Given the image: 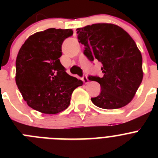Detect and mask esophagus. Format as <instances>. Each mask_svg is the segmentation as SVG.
I'll list each match as a JSON object with an SVG mask.
<instances>
[{"label":"esophagus","mask_w":158,"mask_h":158,"mask_svg":"<svg viewBox=\"0 0 158 158\" xmlns=\"http://www.w3.org/2000/svg\"><path fill=\"white\" fill-rule=\"evenodd\" d=\"M82 81H83V82L85 84L89 83V79H88V77L86 76H84L83 77H82Z\"/></svg>","instance_id":"34e87169"}]
</instances>
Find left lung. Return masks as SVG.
Instances as JSON below:
<instances>
[{"label":"left lung","instance_id":"left-lung-1","mask_svg":"<svg viewBox=\"0 0 158 158\" xmlns=\"http://www.w3.org/2000/svg\"><path fill=\"white\" fill-rule=\"evenodd\" d=\"M84 54L102 63V77H89L100 85L101 92L91 98L96 106L117 109L133 100L143 78L142 57L126 31L113 23H99L77 29Z\"/></svg>","mask_w":158,"mask_h":158}]
</instances>
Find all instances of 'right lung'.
I'll use <instances>...</instances> for the list:
<instances>
[{"label": "right lung", "instance_id": "add662e5", "mask_svg": "<svg viewBox=\"0 0 158 158\" xmlns=\"http://www.w3.org/2000/svg\"><path fill=\"white\" fill-rule=\"evenodd\" d=\"M72 29L49 28L27 38L16 60V83L33 109L57 114L69 107L72 93L83 81L69 76L61 64L62 44Z\"/></svg>", "mask_w": 158, "mask_h": 158}]
</instances>
